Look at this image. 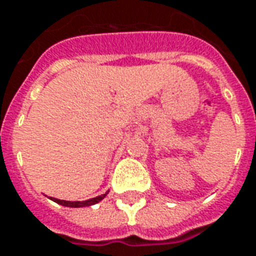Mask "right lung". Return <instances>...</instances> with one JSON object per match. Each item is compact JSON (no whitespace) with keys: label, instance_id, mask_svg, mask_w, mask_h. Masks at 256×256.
Segmentation results:
<instances>
[{"label":"right lung","instance_id":"obj_1","mask_svg":"<svg viewBox=\"0 0 256 256\" xmlns=\"http://www.w3.org/2000/svg\"><path fill=\"white\" fill-rule=\"evenodd\" d=\"M107 194L108 192H106V193L101 194V196L92 197L90 200H84V202H68V200H59V198H54V197H50V200H53L54 203L62 204V206H64V207H88V206H92V204L100 203L101 200L107 196Z\"/></svg>","mask_w":256,"mask_h":256}]
</instances>
